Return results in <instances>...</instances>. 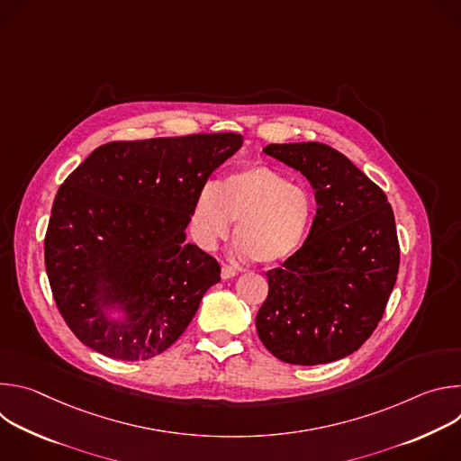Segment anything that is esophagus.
<instances>
[{"instance_id": "1", "label": "esophagus", "mask_w": 461, "mask_h": 461, "mask_svg": "<svg viewBox=\"0 0 461 461\" xmlns=\"http://www.w3.org/2000/svg\"><path fill=\"white\" fill-rule=\"evenodd\" d=\"M237 276V270L235 268H231V267H228V265H222V270H221V277L224 279V281H228V279H233Z\"/></svg>"}]
</instances>
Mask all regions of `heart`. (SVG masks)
<instances>
[{"mask_svg":"<svg viewBox=\"0 0 461 461\" xmlns=\"http://www.w3.org/2000/svg\"><path fill=\"white\" fill-rule=\"evenodd\" d=\"M310 193L279 171L249 166L206 184L196 196L191 226L204 249H215L235 226V253L274 267L294 257L313 224Z\"/></svg>","mask_w":461,"mask_h":461,"instance_id":"b5f03b06","label":"heart"}]
</instances>
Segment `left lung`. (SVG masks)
I'll use <instances>...</instances> for the list:
<instances>
[{
  "label": "left lung",
  "instance_id": "obj_1",
  "mask_svg": "<svg viewBox=\"0 0 461 461\" xmlns=\"http://www.w3.org/2000/svg\"><path fill=\"white\" fill-rule=\"evenodd\" d=\"M262 151L306 176L317 212L303 248L267 274L270 288L255 317L257 334L290 365L343 359L372 336L398 279L392 208L330 146L270 144Z\"/></svg>",
  "mask_w": 461,
  "mask_h": 461
}]
</instances>
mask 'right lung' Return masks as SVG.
<instances>
[{"mask_svg": "<svg viewBox=\"0 0 461 461\" xmlns=\"http://www.w3.org/2000/svg\"><path fill=\"white\" fill-rule=\"evenodd\" d=\"M242 135L111 142L58 189L45 268L61 317L95 352L142 361L169 348L221 281L219 262L185 242L210 175Z\"/></svg>", "mask_w": 461, "mask_h": 461, "instance_id": "add662e5", "label": "right lung"}]
</instances>
